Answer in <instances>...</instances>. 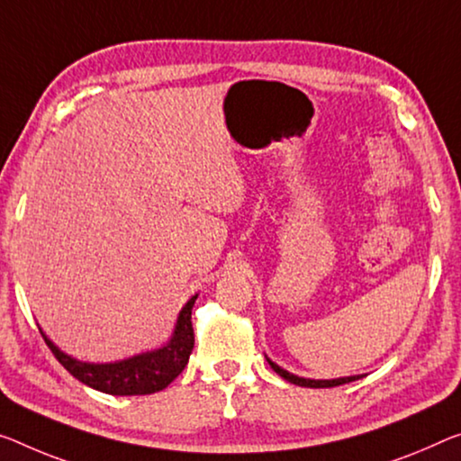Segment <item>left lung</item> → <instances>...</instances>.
<instances>
[{
  "instance_id": "8db88e82",
  "label": "left lung",
  "mask_w": 461,
  "mask_h": 461,
  "mask_svg": "<svg viewBox=\"0 0 461 461\" xmlns=\"http://www.w3.org/2000/svg\"><path fill=\"white\" fill-rule=\"evenodd\" d=\"M267 363H270L272 369L278 373L282 379H286V381H290V384L301 385V387H336V385H344V384H350V381L360 379V375H354V377H339V379H304V377H296V375L285 371L282 366L272 363L270 358H267Z\"/></svg>"
}]
</instances>
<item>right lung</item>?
I'll return each instance as SVG.
<instances>
[{
  "mask_svg": "<svg viewBox=\"0 0 461 461\" xmlns=\"http://www.w3.org/2000/svg\"><path fill=\"white\" fill-rule=\"evenodd\" d=\"M195 299L197 294L191 296L185 307L181 309L179 317H176L175 331L167 346H162L158 350L138 354V357L117 360V363H82V360H76L68 357L66 352H61L51 339L42 334V330L41 334L55 354V358L63 365V369L74 375L77 381H82L84 385L111 395L157 393L179 377L181 371L185 369L191 350H194L195 338L194 325H191V309H194Z\"/></svg>",
  "mask_w": 461,
  "mask_h": 461,
  "instance_id": "right-lung-1",
  "label": "right lung"
}]
</instances>
